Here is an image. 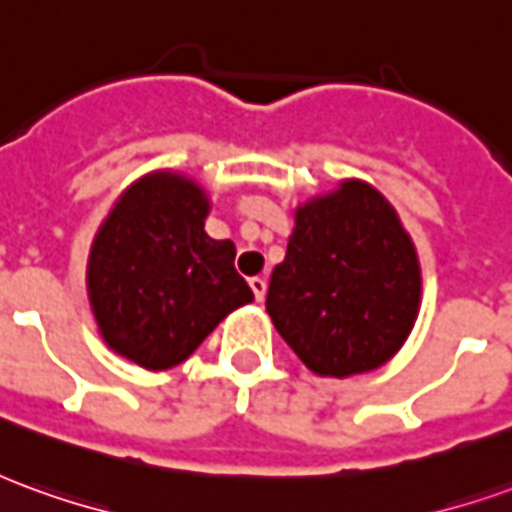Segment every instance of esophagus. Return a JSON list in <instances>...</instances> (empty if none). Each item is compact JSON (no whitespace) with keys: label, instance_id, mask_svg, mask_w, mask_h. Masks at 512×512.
Listing matches in <instances>:
<instances>
[{"label":"esophagus","instance_id":"1","mask_svg":"<svg viewBox=\"0 0 512 512\" xmlns=\"http://www.w3.org/2000/svg\"><path fill=\"white\" fill-rule=\"evenodd\" d=\"M249 288H252V293H255L257 301L266 299V279L252 277V279H249Z\"/></svg>","mask_w":512,"mask_h":512}]
</instances>
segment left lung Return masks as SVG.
Masks as SVG:
<instances>
[{
  "instance_id": "8db88e82",
  "label": "left lung",
  "mask_w": 512,
  "mask_h": 512,
  "mask_svg": "<svg viewBox=\"0 0 512 512\" xmlns=\"http://www.w3.org/2000/svg\"><path fill=\"white\" fill-rule=\"evenodd\" d=\"M419 301L417 246L376 186L345 178L296 205L266 312L315 376L386 365L414 329Z\"/></svg>"
}]
</instances>
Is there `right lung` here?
<instances>
[{
  "label": "right lung",
  "mask_w": 512,
  "mask_h": 512,
  "mask_svg": "<svg viewBox=\"0 0 512 512\" xmlns=\"http://www.w3.org/2000/svg\"><path fill=\"white\" fill-rule=\"evenodd\" d=\"M211 197L183 172L136 178L106 213L87 255V301L104 343L145 370L186 362L255 299L235 244L205 233Z\"/></svg>",
  "instance_id": "1"
}]
</instances>
